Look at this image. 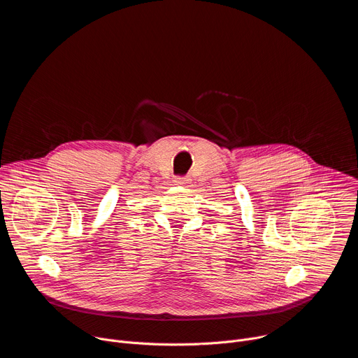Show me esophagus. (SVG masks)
<instances>
[{"mask_svg":"<svg viewBox=\"0 0 358 358\" xmlns=\"http://www.w3.org/2000/svg\"><path fill=\"white\" fill-rule=\"evenodd\" d=\"M174 182H176V185H185V184H188V178L187 177H177L174 180Z\"/></svg>","mask_w":358,"mask_h":358,"instance_id":"obj_1","label":"esophagus"}]
</instances>
